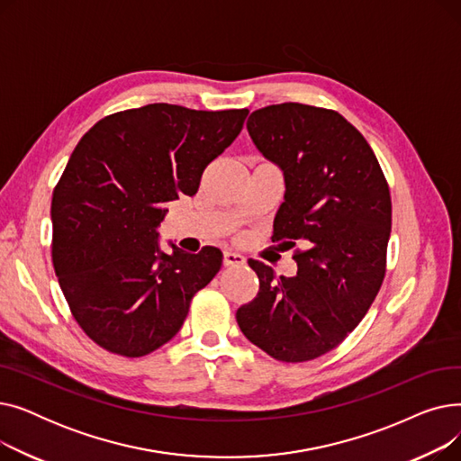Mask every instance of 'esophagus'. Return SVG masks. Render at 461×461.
Listing matches in <instances>:
<instances>
[{
	"label": "esophagus",
	"instance_id": "34e87169",
	"mask_svg": "<svg viewBox=\"0 0 461 461\" xmlns=\"http://www.w3.org/2000/svg\"><path fill=\"white\" fill-rule=\"evenodd\" d=\"M222 263H224V267H239V265H245L247 259H245V256L228 250V252H224Z\"/></svg>",
	"mask_w": 461,
	"mask_h": 461
}]
</instances>
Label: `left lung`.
<instances>
[{
	"mask_svg": "<svg viewBox=\"0 0 461 461\" xmlns=\"http://www.w3.org/2000/svg\"><path fill=\"white\" fill-rule=\"evenodd\" d=\"M258 151L285 183L273 240L304 247L297 276L261 261L256 299L237 310L249 340L282 362L334 349L366 316L384 276L393 203L365 140L338 112L299 103L261 108L247 121Z\"/></svg>",
	"mask_w": 461,
	"mask_h": 461,
	"instance_id": "1",
	"label": "left lung"
}]
</instances>
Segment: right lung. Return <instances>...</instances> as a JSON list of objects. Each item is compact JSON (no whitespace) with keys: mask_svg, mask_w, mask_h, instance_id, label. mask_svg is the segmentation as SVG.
I'll return each mask as SVG.
<instances>
[{"mask_svg":"<svg viewBox=\"0 0 461 461\" xmlns=\"http://www.w3.org/2000/svg\"><path fill=\"white\" fill-rule=\"evenodd\" d=\"M249 110L148 104L95 123L52 196V261L72 316L101 348L143 357L179 332L194 294L221 271L212 247L158 245L167 202L198 192Z\"/></svg>","mask_w":461,"mask_h":461,"instance_id":"obj_1","label":"right lung"}]
</instances>
